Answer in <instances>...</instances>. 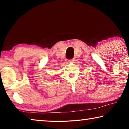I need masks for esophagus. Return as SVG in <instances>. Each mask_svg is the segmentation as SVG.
I'll list each match as a JSON object with an SVG mask.
<instances>
[{"label": "esophagus", "instance_id": "1", "mask_svg": "<svg viewBox=\"0 0 129 129\" xmlns=\"http://www.w3.org/2000/svg\"><path fill=\"white\" fill-rule=\"evenodd\" d=\"M75 59H74V58H73V59H71V60H69V62H74L75 61Z\"/></svg>", "mask_w": 129, "mask_h": 129}]
</instances>
